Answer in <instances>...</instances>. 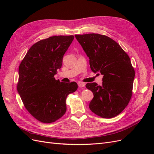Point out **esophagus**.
I'll list each match as a JSON object with an SVG mask.
<instances>
[{
    "instance_id": "obj_1",
    "label": "esophagus",
    "mask_w": 154,
    "mask_h": 154,
    "mask_svg": "<svg viewBox=\"0 0 154 154\" xmlns=\"http://www.w3.org/2000/svg\"><path fill=\"white\" fill-rule=\"evenodd\" d=\"M78 86L79 87H85V83H82V82H79L78 83Z\"/></svg>"
}]
</instances>
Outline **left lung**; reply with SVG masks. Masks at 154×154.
Returning a JSON list of instances; mask_svg holds the SVG:
<instances>
[{
	"mask_svg": "<svg viewBox=\"0 0 154 154\" xmlns=\"http://www.w3.org/2000/svg\"><path fill=\"white\" fill-rule=\"evenodd\" d=\"M75 37L89 58L92 71L103 75L102 85L86 84L94 94L89 108L101 118H114L127 107L132 95L135 71L128 55L105 35L91 33Z\"/></svg>",
	"mask_w": 154,
	"mask_h": 154,
	"instance_id": "obj_1",
	"label": "left lung"
}]
</instances>
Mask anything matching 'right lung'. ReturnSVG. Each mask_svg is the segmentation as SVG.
<instances>
[{"label": "right lung", "instance_id": "right-lung-1", "mask_svg": "<svg viewBox=\"0 0 154 154\" xmlns=\"http://www.w3.org/2000/svg\"><path fill=\"white\" fill-rule=\"evenodd\" d=\"M73 35L53 36L41 40L27 51L18 68L17 91L25 108L44 123L61 118L67 110V96L78 88L76 82L55 80Z\"/></svg>", "mask_w": 154, "mask_h": 154}]
</instances>
